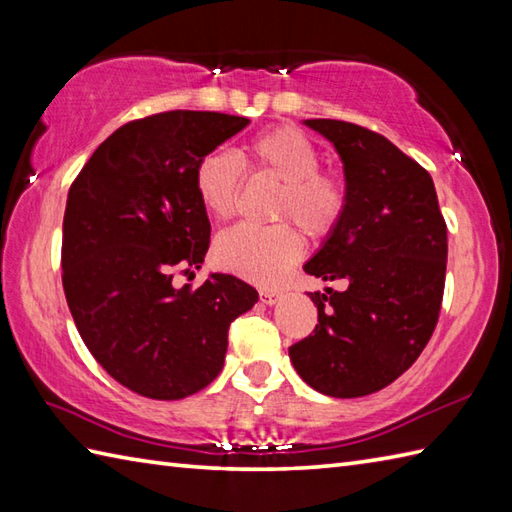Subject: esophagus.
I'll return each mask as SVG.
<instances>
[{"mask_svg":"<svg viewBox=\"0 0 512 512\" xmlns=\"http://www.w3.org/2000/svg\"><path fill=\"white\" fill-rule=\"evenodd\" d=\"M259 299H262L264 306H275L277 299H279V292L273 288H262L259 290Z\"/></svg>","mask_w":512,"mask_h":512,"instance_id":"obj_1","label":"esophagus"}]
</instances>
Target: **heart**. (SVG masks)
<instances>
[{"mask_svg":"<svg viewBox=\"0 0 512 512\" xmlns=\"http://www.w3.org/2000/svg\"><path fill=\"white\" fill-rule=\"evenodd\" d=\"M246 162L284 187L277 198L275 220L297 222L310 237L328 235L347 209V189L341 178L321 173L319 151L297 129L277 127L248 143ZM195 193L211 215L228 217L242 187V167L226 151L200 158L193 173ZM303 253V239L295 226L270 228L235 226L215 242V262L255 284H277Z\"/></svg>","mask_w":512,"mask_h":512,"instance_id":"heart-1","label":"heart"}]
</instances>
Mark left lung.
Masks as SVG:
<instances>
[{
  "instance_id": "1",
  "label": "left lung",
  "mask_w": 512,
  "mask_h": 512,
  "mask_svg": "<svg viewBox=\"0 0 512 512\" xmlns=\"http://www.w3.org/2000/svg\"><path fill=\"white\" fill-rule=\"evenodd\" d=\"M303 125L334 145L347 189L341 222L303 270L347 288L308 292L319 323L288 354L312 389L358 398L407 372L436 330L447 224L429 173L385 136L330 118Z\"/></svg>"
}]
</instances>
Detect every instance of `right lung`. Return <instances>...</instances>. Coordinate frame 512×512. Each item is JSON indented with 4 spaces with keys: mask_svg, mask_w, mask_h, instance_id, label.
I'll list each match as a JSON object with an SVG mask.
<instances>
[{
    "mask_svg": "<svg viewBox=\"0 0 512 512\" xmlns=\"http://www.w3.org/2000/svg\"><path fill=\"white\" fill-rule=\"evenodd\" d=\"M244 116L173 110L105 138L72 182L63 215V290L83 343L118 383L180 400L222 372L228 328L257 303L253 286L193 275L211 224L193 173L248 125Z\"/></svg>",
    "mask_w": 512,
    "mask_h": 512,
    "instance_id": "right-lung-1",
    "label": "right lung"
}]
</instances>
